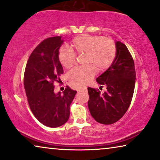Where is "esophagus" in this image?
<instances>
[{
    "label": "esophagus",
    "instance_id": "obj_1",
    "mask_svg": "<svg viewBox=\"0 0 160 160\" xmlns=\"http://www.w3.org/2000/svg\"><path fill=\"white\" fill-rule=\"evenodd\" d=\"M82 91H84V92H87V88H83V89H78V92H82Z\"/></svg>",
    "mask_w": 160,
    "mask_h": 160
}]
</instances>
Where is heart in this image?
I'll list each match as a JSON object with an SVG mask.
<instances>
[{"label": "heart", "mask_w": 160, "mask_h": 160, "mask_svg": "<svg viewBox=\"0 0 160 160\" xmlns=\"http://www.w3.org/2000/svg\"><path fill=\"white\" fill-rule=\"evenodd\" d=\"M84 54L86 66L76 67L68 73V78L73 84L82 87L92 80L96 73V68L103 71L111 66L117 56V46L108 37L82 34L72 40L71 48L61 47L58 60L63 67L69 68L76 61V53Z\"/></svg>", "instance_id": "1"}]
</instances>
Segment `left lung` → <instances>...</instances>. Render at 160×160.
Segmentation results:
<instances>
[{
	"mask_svg": "<svg viewBox=\"0 0 160 160\" xmlns=\"http://www.w3.org/2000/svg\"><path fill=\"white\" fill-rule=\"evenodd\" d=\"M117 56L112 64L97 78L107 91L101 94L98 89L88 87L89 112L93 119L102 124L115 123L124 115L134 92L135 69L134 60L125 45L116 42Z\"/></svg>",
	"mask_w": 160,
	"mask_h": 160,
	"instance_id": "1",
	"label": "left lung"
}]
</instances>
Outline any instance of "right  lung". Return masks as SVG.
Here are the masks:
<instances>
[{
	"instance_id": "1",
	"label": "right lung",
	"mask_w": 160,
	"mask_h": 160,
	"mask_svg": "<svg viewBox=\"0 0 160 160\" xmlns=\"http://www.w3.org/2000/svg\"><path fill=\"white\" fill-rule=\"evenodd\" d=\"M60 36L50 37L37 46L28 59L24 74V87L30 110L35 117L49 128H58L69 119L70 106L77 92L67 87L61 95L54 92V82L63 73L58 60Z\"/></svg>"
}]
</instances>
